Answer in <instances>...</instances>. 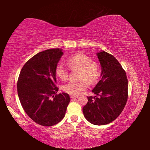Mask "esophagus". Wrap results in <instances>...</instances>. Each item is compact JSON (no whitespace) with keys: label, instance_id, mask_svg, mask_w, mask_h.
Listing matches in <instances>:
<instances>
[{"label":"esophagus","instance_id":"1","mask_svg":"<svg viewBox=\"0 0 150 150\" xmlns=\"http://www.w3.org/2000/svg\"><path fill=\"white\" fill-rule=\"evenodd\" d=\"M70 97H71V98H72L73 99V98H77L79 96L77 95H71Z\"/></svg>","mask_w":150,"mask_h":150}]
</instances>
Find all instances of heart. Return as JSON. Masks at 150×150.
<instances>
[{
    "label": "heart",
    "mask_w": 150,
    "mask_h": 150,
    "mask_svg": "<svg viewBox=\"0 0 150 150\" xmlns=\"http://www.w3.org/2000/svg\"><path fill=\"white\" fill-rule=\"evenodd\" d=\"M67 64L71 69H79V79L82 81H70L63 86V90L69 95H77L81 91L87 87V81L89 83L96 82L100 75V67L97 63L93 62L91 58L83 54L73 55L68 58ZM55 74L62 80L68 77L69 70L64 63L59 62L55 67Z\"/></svg>",
    "instance_id": "b5f03b06"
}]
</instances>
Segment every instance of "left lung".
Here are the masks:
<instances>
[{"label": "left lung", "instance_id": "1", "mask_svg": "<svg viewBox=\"0 0 150 150\" xmlns=\"http://www.w3.org/2000/svg\"><path fill=\"white\" fill-rule=\"evenodd\" d=\"M96 55L101 79L92 91L95 96H88L83 112L90 123L100 126L112 122L121 114L128 99V82L125 71L112 55L100 51Z\"/></svg>", "mask_w": 150, "mask_h": 150}]
</instances>
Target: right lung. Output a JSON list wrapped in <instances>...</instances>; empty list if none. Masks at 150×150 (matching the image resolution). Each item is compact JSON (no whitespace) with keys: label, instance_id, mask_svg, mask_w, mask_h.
Wrapping results in <instances>:
<instances>
[{"label":"right lung","instance_id":"1","mask_svg":"<svg viewBox=\"0 0 150 150\" xmlns=\"http://www.w3.org/2000/svg\"><path fill=\"white\" fill-rule=\"evenodd\" d=\"M63 54L62 49L38 53L25 63L17 83L22 108L35 123L44 126L57 124L64 118L69 95L56 94L55 67Z\"/></svg>","mask_w":150,"mask_h":150}]
</instances>
